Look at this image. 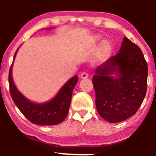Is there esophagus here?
Masks as SVG:
<instances>
[{
  "mask_svg": "<svg viewBox=\"0 0 156 156\" xmlns=\"http://www.w3.org/2000/svg\"><path fill=\"white\" fill-rule=\"evenodd\" d=\"M88 73H86V72H83L81 74H80V78H82V79H86V78H88Z\"/></svg>",
  "mask_w": 156,
  "mask_h": 156,
  "instance_id": "obj_1",
  "label": "esophagus"
}]
</instances>
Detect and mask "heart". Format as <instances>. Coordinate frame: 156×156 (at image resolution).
<instances>
[{"label":"heart","instance_id":"b5f03b06","mask_svg":"<svg viewBox=\"0 0 156 156\" xmlns=\"http://www.w3.org/2000/svg\"><path fill=\"white\" fill-rule=\"evenodd\" d=\"M108 48L109 44L108 43H107V42H104V43H103V44H102V50H103V51H107V50L108 49Z\"/></svg>","mask_w":156,"mask_h":156}]
</instances>
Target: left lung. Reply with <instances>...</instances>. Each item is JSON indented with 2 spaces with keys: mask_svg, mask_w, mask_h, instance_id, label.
Returning a JSON list of instances; mask_svg holds the SVG:
<instances>
[{
  "mask_svg": "<svg viewBox=\"0 0 156 156\" xmlns=\"http://www.w3.org/2000/svg\"><path fill=\"white\" fill-rule=\"evenodd\" d=\"M147 73L141 49L125 37L119 53L97 67L93 76L100 116L114 123L134 115L145 97Z\"/></svg>",
  "mask_w": 156,
  "mask_h": 156,
  "instance_id": "obj_1",
  "label": "left lung"
}]
</instances>
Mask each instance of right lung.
<instances>
[{"label":"right lung","instance_id":"obj_1","mask_svg":"<svg viewBox=\"0 0 156 156\" xmlns=\"http://www.w3.org/2000/svg\"><path fill=\"white\" fill-rule=\"evenodd\" d=\"M52 28H48L46 29L50 30ZM19 48L14 56L9 74L10 94L14 103L23 115L34 124L41 125L59 124L67 116L73 89L78 82V76H73L68 80L58 93L49 101L44 103H36L30 101L18 90L12 78V67Z\"/></svg>","mask_w":156,"mask_h":156}]
</instances>
